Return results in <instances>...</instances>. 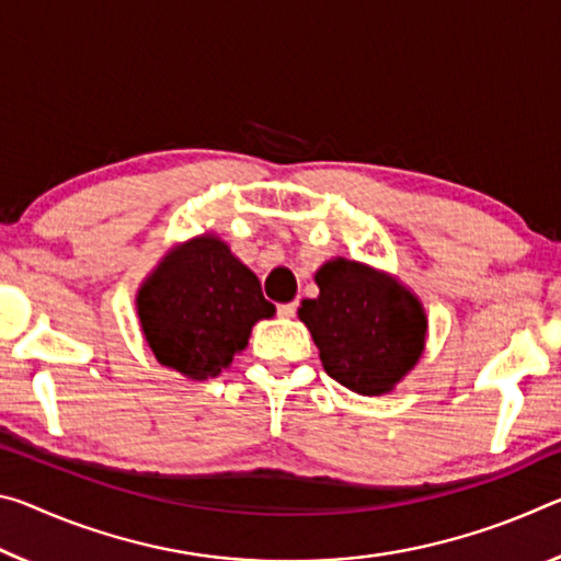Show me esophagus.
Segmentation results:
<instances>
[{
  "label": "esophagus",
  "instance_id": "34e87169",
  "mask_svg": "<svg viewBox=\"0 0 561 561\" xmlns=\"http://www.w3.org/2000/svg\"><path fill=\"white\" fill-rule=\"evenodd\" d=\"M297 307H299V301H287V305H279L277 307V314L282 319H291V317L297 314Z\"/></svg>",
  "mask_w": 561,
  "mask_h": 561
}]
</instances>
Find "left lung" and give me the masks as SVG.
Returning a JSON list of instances; mask_svg holds the SVG:
<instances>
[{"label": "left lung", "mask_w": 561, "mask_h": 561, "mask_svg": "<svg viewBox=\"0 0 561 561\" xmlns=\"http://www.w3.org/2000/svg\"><path fill=\"white\" fill-rule=\"evenodd\" d=\"M317 299H305L299 319L319 346L324 371L364 397L392 389L420 359L426 317L416 297L369 266L327 262L317 272Z\"/></svg>", "instance_id": "obj_1"}]
</instances>
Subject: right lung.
Listing matches in <instances>:
<instances>
[{
  "label": "right lung",
  "instance_id": "right-lung-1",
  "mask_svg": "<svg viewBox=\"0 0 561 561\" xmlns=\"http://www.w3.org/2000/svg\"><path fill=\"white\" fill-rule=\"evenodd\" d=\"M137 312L159 364L209 379L244 350L254 322L272 317L274 305L225 242L202 237L157 266L139 289Z\"/></svg>",
  "mask_w": 561,
  "mask_h": 561
}]
</instances>
